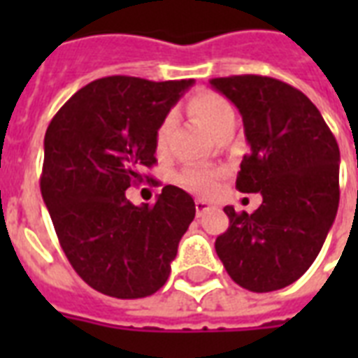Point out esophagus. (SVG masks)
<instances>
[{
  "label": "esophagus",
  "mask_w": 358,
  "mask_h": 358,
  "mask_svg": "<svg viewBox=\"0 0 358 358\" xmlns=\"http://www.w3.org/2000/svg\"><path fill=\"white\" fill-rule=\"evenodd\" d=\"M213 204H210V202L202 201V199H196L195 201V210H196V215L201 217V215H204L206 212H210V210H213Z\"/></svg>",
  "instance_id": "esophagus-1"
}]
</instances>
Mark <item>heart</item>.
<instances>
[{"label": "heart", "mask_w": 358, "mask_h": 358, "mask_svg": "<svg viewBox=\"0 0 358 358\" xmlns=\"http://www.w3.org/2000/svg\"><path fill=\"white\" fill-rule=\"evenodd\" d=\"M187 111H189L196 120H201L213 135L230 124H234V109L229 103L227 98H223L217 92L202 91L191 96L187 102ZM173 119L165 117L162 124L156 129V150L163 152L167 146L169 134H171ZM219 173L213 169L206 167H187L180 174V182L191 191L202 193V195H212L217 189Z\"/></svg>", "instance_id": "1"}]
</instances>
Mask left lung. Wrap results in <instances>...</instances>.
I'll use <instances>...</instances> for the list:
<instances>
[{
    "mask_svg": "<svg viewBox=\"0 0 358 358\" xmlns=\"http://www.w3.org/2000/svg\"><path fill=\"white\" fill-rule=\"evenodd\" d=\"M210 83L239 109L250 146L236 187L262 195L252 213L224 208L230 224L215 250L241 288H286L316 260L336 217L338 143L316 106L284 81L245 74Z\"/></svg>",
    "mask_w": 358,
    "mask_h": 358,
    "instance_id": "8db88e82",
    "label": "left lung"
}]
</instances>
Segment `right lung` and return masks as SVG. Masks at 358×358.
<instances>
[{
    "label": "right lung",
    "instance_id": "right-lung-1",
    "mask_svg": "<svg viewBox=\"0 0 358 358\" xmlns=\"http://www.w3.org/2000/svg\"><path fill=\"white\" fill-rule=\"evenodd\" d=\"M191 85L109 76L80 89L48 126L42 199L69 262L100 294L141 299L167 282L195 202L165 185L152 206H135L126 189L156 163L157 126Z\"/></svg>",
    "mask_w": 358,
    "mask_h": 358
}]
</instances>
